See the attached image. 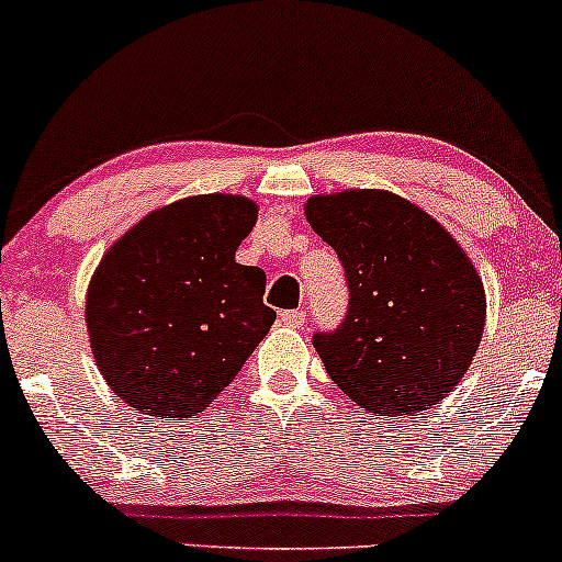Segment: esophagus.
<instances>
[{
	"label": "esophagus",
	"instance_id": "34e87169",
	"mask_svg": "<svg viewBox=\"0 0 562 562\" xmlns=\"http://www.w3.org/2000/svg\"><path fill=\"white\" fill-rule=\"evenodd\" d=\"M281 324L289 326V329H302V324H305V313L302 311H283L279 313Z\"/></svg>",
	"mask_w": 562,
	"mask_h": 562
}]
</instances>
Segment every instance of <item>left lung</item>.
Wrapping results in <instances>:
<instances>
[{
	"label": "left lung",
	"instance_id": "1",
	"mask_svg": "<svg viewBox=\"0 0 562 562\" xmlns=\"http://www.w3.org/2000/svg\"><path fill=\"white\" fill-rule=\"evenodd\" d=\"M307 223L337 251L348 315L313 334L326 371L376 417H417L457 387L475 358L485 292L438 220L390 191L313 196Z\"/></svg>",
	"mask_w": 562,
	"mask_h": 562
}]
</instances>
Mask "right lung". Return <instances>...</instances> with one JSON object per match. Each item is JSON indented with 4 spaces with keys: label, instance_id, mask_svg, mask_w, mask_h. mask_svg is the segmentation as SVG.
Instances as JSON below:
<instances>
[{
    "label": "right lung",
    "instance_id": "right-lung-1",
    "mask_svg": "<svg viewBox=\"0 0 562 562\" xmlns=\"http://www.w3.org/2000/svg\"><path fill=\"white\" fill-rule=\"evenodd\" d=\"M255 223V201L206 193L145 214L105 251L87 331L105 384L135 412H204L270 331L265 273L236 262Z\"/></svg>",
    "mask_w": 562,
    "mask_h": 562
}]
</instances>
